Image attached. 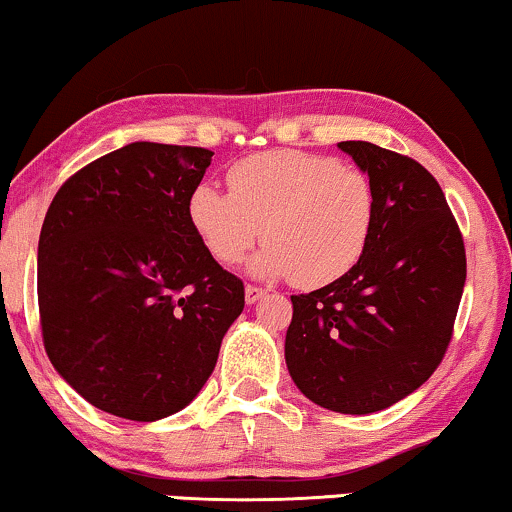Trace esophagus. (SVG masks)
Masks as SVG:
<instances>
[{
  "label": "esophagus",
  "instance_id": "1",
  "mask_svg": "<svg viewBox=\"0 0 512 512\" xmlns=\"http://www.w3.org/2000/svg\"><path fill=\"white\" fill-rule=\"evenodd\" d=\"M264 293H267V291H262L260 286H245V303L255 305L257 300L264 298Z\"/></svg>",
  "mask_w": 512,
  "mask_h": 512
}]
</instances>
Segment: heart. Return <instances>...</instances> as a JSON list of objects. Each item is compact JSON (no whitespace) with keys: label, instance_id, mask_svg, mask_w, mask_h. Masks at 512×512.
Wrapping results in <instances>:
<instances>
[{"label":"heart","instance_id":"obj_1","mask_svg":"<svg viewBox=\"0 0 512 512\" xmlns=\"http://www.w3.org/2000/svg\"><path fill=\"white\" fill-rule=\"evenodd\" d=\"M226 183L229 195L200 183L188 197L190 226L217 262L238 264L264 236L267 248L252 260V274L322 288L365 255L374 188L355 166L276 150L240 159Z\"/></svg>","mask_w":512,"mask_h":512}]
</instances>
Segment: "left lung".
I'll list each match as a JSON object with an SVG mask.
<instances>
[{
    "label": "left lung",
    "instance_id": "8db88e82",
    "mask_svg": "<svg viewBox=\"0 0 512 512\" xmlns=\"http://www.w3.org/2000/svg\"><path fill=\"white\" fill-rule=\"evenodd\" d=\"M338 147L372 181V236L346 276L291 295L286 367L312 403L369 415L410 396L439 367L463 298L465 245L422 164L365 140Z\"/></svg>",
    "mask_w": 512,
    "mask_h": 512
}]
</instances>
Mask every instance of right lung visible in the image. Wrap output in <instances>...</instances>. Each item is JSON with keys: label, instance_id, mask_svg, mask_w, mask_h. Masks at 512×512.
I'll return each instance as SVG.
<instances>
[{"label": "right lung", "instance_id": "1", "mask_svg": "<svg viewBox=\"0 0 512 512\" xmlns=\"http://www.w3.org/2000/svg\"><path fill=\"white\" fill-rule=\"evenodd\" d=\"M214 152L131 143L73 174L38 243L42 341L90 405L135 422L183 410L245 305L188 219Z\"/></svg>", "mask_w": 512, "mask_h": 512}]
</instances>
